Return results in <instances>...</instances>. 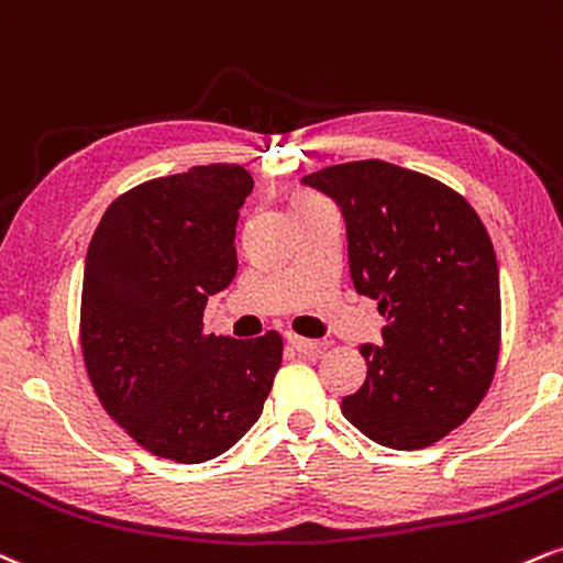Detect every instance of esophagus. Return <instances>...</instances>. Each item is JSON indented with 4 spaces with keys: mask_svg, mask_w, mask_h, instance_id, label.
<instances>
[{
    "mask_svg": "<svg viewBox=\"0 0 563 563\" xmlns=\"http://www.w3.org/2000/svg\"><path fill=\"white\" fill-rule=\"evenodd\" d=\"M287 345L297 350V353L302 355H319L321 353V342L316 340H306V336H297V334H287Z\"/></svg>",
    "mask_w": 563,
    "mask_h": 563,
    "instance_id": "obj_1",
    "label": "esophagus"
}]
</instances>
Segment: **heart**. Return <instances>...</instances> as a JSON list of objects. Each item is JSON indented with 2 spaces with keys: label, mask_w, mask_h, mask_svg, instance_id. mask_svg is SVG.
<instances>
[{
  "label": "heart",
  "mask_w": 563,
  "mask_h": 563,
  "mask_svg": "<svg viewBox=\"0 0 563 563\" xmlns=\"http://www.w3.org/2000/svg\"><path fill=\"white\" fill-rule=\"evenodd\" d=\"M308 200H316V197H308V195H300V197H295V205H297V202H308Z\"/></svg>",
  "instance_id": "heart-1"
}]
</instances>
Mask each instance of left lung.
Returning a JSON list of instances; mask_svg holds the SVG:
<instances>
[{"mask_svg": "<svg viewBox=\"0 0 563 563\" xmlns=\"http://www.w3.org/2000/svg\"><path fill=\"white\" fill-rule=\"evenodd\" d=\"M302 184L340 205L355 289L387 316L342 413L385 448L432 445L472 416L498 363L490 234L459 191L385 161L329 165Z\"/></svg>", "mask_w": 563, "mask_h": 563, "instance_id": "1", "label": "left lung"}]
</instances>
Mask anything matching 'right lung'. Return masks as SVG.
Returning <instances> with one entry per match:
<instances>
[{
	"mask_svg": "<svg viewBox=\"0 0 563 563\" xmlns=\"http://www.w3.org/2000/svg\"><path fill=\"white\" fill-rule=\"evenodd\" d=\"M253 176L234 163L152 178L104 210L84 266L81 350L99 402L139 445L202 464L261 419L284 342L202 332L236 276V221Z\"/></svg>",
	"mask_w": 563,
	"mask_h": 563,
	"instance_id": "1",
	"label": "right lung"
}]
</instances>
